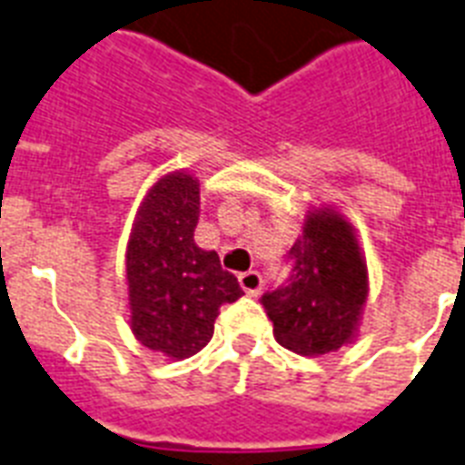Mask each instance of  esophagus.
<instances>
[{
    "mask_svg": "<svg viewBox=\"0 0 465 465\" xmlns=\"http://www.w3.org/2000/svg\"><path fill=\"white\" fill-rule=\"evenodd\" d=\"M240 285H242V291L247 292V295L256 297L259 292H262V285H263V278L259 271H244V273H240Z\"/></svg>",
    "mask_w": 465,
    "mask_h": 465,
    "instance_id": "34e87169",
    "label": "esophagus"
}]
</instances>
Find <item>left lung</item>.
<instances>
[{
  "label": "left lung",
  "mask_w": 465,
  "mask_h": 465,
  "mask_svg": "<svg viewBox=\"0 0 465 465\" xmlns=\"http://www.w3.org/2000/svg\"><path fill=\"white\" fill-rule=\"evenodd\" d=\"M285 259L291 276L262 295L273 336L300 355L338 351L358 331L367 300V266L352 228L333 211L310 213Z\"/></svg>",
  "instance_id": "obj_1"
}]
</instances>
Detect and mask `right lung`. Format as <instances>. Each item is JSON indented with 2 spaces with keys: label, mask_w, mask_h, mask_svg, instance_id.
Masks as SVG:
<instances>
[{
  "label": "right lung",
  "mask_w": 465,
  "mask_h": 465,
  "mask_svg": "<svg viewBox=\"0 0 465 465\" xmlns=\"http://www.w3.org/2000/svg\"><path fill=\"white\" fill-rule=\"evenodd\" d=\"M199 182L165 174L139 209L127 250L132 331L168 358H189L209 343L223 304L244 295L215 252L194 242Z\"/></svg>",
  "instance_id": "add662e5"
}]
</instances>
